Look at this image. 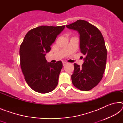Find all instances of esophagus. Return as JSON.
<instances>
[{
    "label": "esophagus",
    "instance_id": "esophagus-1",
    "mask_svg": "<svg viewBox=\"0 0 123 123\" xmlns=\"http://www.w3.org/2000/svg\"><path fill=\"white\" fill-rule=\"evenodd\" d=\"M67 64V62H63V66H65L66 64Z\"/></svg>",
    "mask_w": 123,
    "mask_h": 123
}]
</instances>
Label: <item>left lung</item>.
Masks as SVG:
<instances>
[{"label":"left lung","mask_w":123,"mask_h":123,"mask_svg":"<svg viewBox=\"0 0 123 123\" xmlns=\"http://www.w3.org/2000/svg\"><path fill=\"white\" fill-rule=\"evenodd\" d=\"M66 27L79 32L80 50L86 56L81 67L74 64L72 83L81 91H89L100 81L106 68L107 49L103 36L97 27L84 20H78Z\"/></svg>","instance_id":"1"}]
</instances>
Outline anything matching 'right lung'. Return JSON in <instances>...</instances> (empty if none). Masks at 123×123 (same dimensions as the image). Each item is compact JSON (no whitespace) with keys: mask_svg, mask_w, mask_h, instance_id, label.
Here are the masks:
<instances>
[{"mask_svg":"<svg viewBox=\"0 0 123 123\" xmlns=\"http://www.w3.org/2000/svg\"><path fill=\"white\" fill-rule=\"evenodd\" d=\"M65 26H41L30 30L20 46V67L30 87L40 93L53 91L58 84L63 64L47 62L45 55Z\"/></svg>","mask_w":123,"mask_h":123,"instance_id":"1","label":"right lung"}]
</instances>
